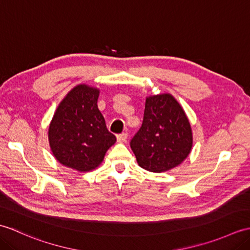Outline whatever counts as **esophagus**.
Here are the masks:
<instances>
[{
    "instance_id": "34e87169",
    "label": "esophagus",
    "mask_w": 250,
    "mask_h": 250,
    "mask_svg": "<svg viewBox=\"0 0 250 250\" xmlns=\"http://www.w3.org/2000/svg\"><path fill=\"white\" fill-rule=\"evenodd\" d=\"M126 139H128V133H121L117 135V141H118V143H125Z\"/></svg>"
}]
</instances>
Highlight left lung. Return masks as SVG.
I'll return each mask as SVG.
<instances>
[{
    "instance_id": "1",
    "label": "left lung",
    "mask_w": 250,
    "mask_h": 250,
    "mask_svg": "<svg viewBox=\"0 0 250 250\" xmlns=\"http://www.w3.org/2000/svg\"><path fill=\"white\" fill-rule=\"evenodd\" d=\"M192 143L190 122L172 94L146 98L142 126L130 142L141 167L153 173L176 167L188 157Z\"/></svg>"
}]
</instances>
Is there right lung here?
I'll return each instance as SVG.
<instances>
[{
	"instance_id": "right-lung-1",
	"label": "right lung",
	"mask_w": 250,
	"mask_h": 250,
	"mask_svg": "<svg viewBox=\"0 0 250 250\" xmlns=\"http://www.w3.org/2000/svg\"><path fill=\"white\" fill-rule=\"evenodd\" d=\"M99 93V89L87 84L74 87L58 106L49 125L48 140L55 158L78 172L98 167L116 142L98 108Z\"/></svg>"
}]
</instances>
